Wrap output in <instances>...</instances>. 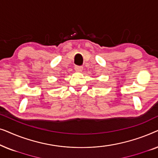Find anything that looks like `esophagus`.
Here are the masks:
<instances>
[{"instance_id":"esophagus-1","label":"esophagus","mask_w":158,"mask_h":158,"mask_svg":"<svg viewBox=\"0 0 158 158\" xmlns=\"http://www.w3.org/2000/svg\"><path fill=\"white\" fill-rule=\"evenodd\" d=\"M83 68L82 66H75V71H77V72H81L82 70H83Z\"/></svg>"}]
</instances>
